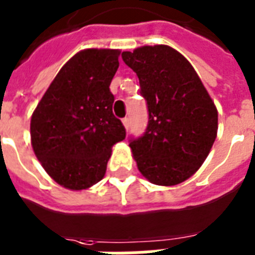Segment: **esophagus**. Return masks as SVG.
I'll return each mask as SVG.
<instances>
[{
	"label": "esophagus",
	"mask_w": 255,
	"mask_h": 255,
	"mask_svg": "<svg viewBox=\"0 0 255 255\" xmlns=\"http://www.w3.org/2000/svg\"><path fill=\"white\" fill-rule=\"evenodd\" d=\"M122 122H123L124 127L128 129V128H129V119H128V118H123V120H122Z\"/></svg>",
	"instance_id": "34e87169"
}]
</instances>
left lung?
Returning <instances> with one entry per match:
<instances>
[{
    "mask_svg": "<svg viewBox=\"0 0 255 255\" xmlns=\"http://www.w3.org/2000/svg\"><path fill=\"white\" fill-rule=\"evenodd\" d=\"M139 78L148 124L129 137L137 168L156 185H176L201 167L217 136L216 106L189 62L169 46L122 53Z\"/></svg>",
    "mask_w": 255,
    "mask_h": 255,
    "instance_id": "1",
    "label": "left lung"
}]
</instances>
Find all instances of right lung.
<instances>
[{"mask_svg":"<svg viewBox=\"0 0 255 255\" xmlns=\"http://www.w3.org/2000/svg\"><path fill=\"white\" fill-rule=\"evenodd\" d=\"M119 50L87 49L58 73L31 116L34 153L65 188L81 190L103 178L111 148L126 139L112 112L110 85L119 67Z\"/></svg>","mask_w":255,"mask_h":255,"instance_id":"add662e5","label":"right lung"}]
</instances>
